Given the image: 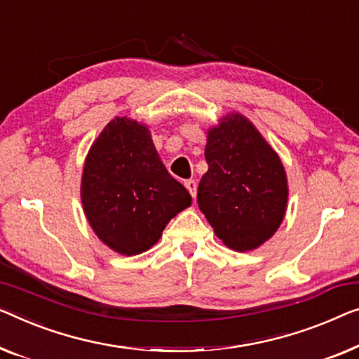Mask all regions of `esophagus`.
Segmentation results:
<instances>
[{"label": "esophagus", "instance_id": "obj_1", "mask_svg": "<svg viewBox=\"0 0 359 359\" xmlns=\"http://www.w3.org/2000/svg\"><path fill=\"white\" fill-rule=\"evenodd\" d=\"M185 187H187V190L190 191V195L195 198L196 196V187H198L196 182L191 180V179L190 180H185Z\"/></svg>", "mask_w": 359, "mask_h": 359}]
</instances>
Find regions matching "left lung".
<instances>
[{
    "label": "left lung",
    "mask_w": 359,
    "mask_h": 359,
    "mask_svg": "<svg viewBox=\"0 0 359 359\" xmlns=\"http://www.w3.org/2000/svg\"><path fill=\"white\" fill-rule=\"evenodd\" d=\"M208 172L198 206L214 233L235 251L261 247L285 217L288 180L279 154L237 111L206 130Z\"/></svg>",
    "instance_id": "obj_1"
}]
</instances>
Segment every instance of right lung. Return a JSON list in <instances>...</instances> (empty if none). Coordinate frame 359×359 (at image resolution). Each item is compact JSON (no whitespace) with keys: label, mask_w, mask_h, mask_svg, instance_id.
I'll use <instances>...</instances> for the list:
<instances>
[{"label":"right lung","mask_w":359,"mask_h":359,"mask_svg":"<svg viewBox=\"0 0 359 359\" xmlns=\"http://www.w3.org/2000/svg\"><path fill=\"white\" fill-rule=\"evenodd\" d=\"M80 200L96 237L126 256L151 248L170 219L191 205L189 190L159 158L148 126L126 116L109 121L90 147Z\"/></svg>","instance_id":"1"}]
</instances>
